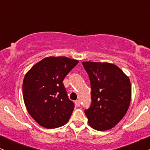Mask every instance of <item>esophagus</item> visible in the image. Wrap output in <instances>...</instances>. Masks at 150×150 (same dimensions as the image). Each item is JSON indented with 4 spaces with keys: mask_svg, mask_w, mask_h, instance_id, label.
Here are the masks:
<instances>
[{
    "mask_svg": "<svg viewBox=\"0 0 150 150\" xmlns=\"http://www.w3.org/2000/svg\"><path fill=\"white\" fill-rule=\"evenodd\" d=\"M75 104L76 105V106H79L80 105H81V101L80 100H76L75 101Z\"/></svg>",
    "mask_w": 150,
    "mask_h": 150,
    "instance_id": "1",
    "label": "esophagus"
}]
</instances>
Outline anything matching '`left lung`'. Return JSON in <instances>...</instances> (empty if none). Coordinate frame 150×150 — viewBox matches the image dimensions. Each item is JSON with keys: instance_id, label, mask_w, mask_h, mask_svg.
I'll list each match as a JSON object with an SVG mask.
<instances>
[{"instance_id": "1", "label": "left lung", "mask_w": 150, "mask_h": 150, "mask_svg": "<svg viewBox=\"0 0 150 150\" xmlns=\"http://www.w3.org/2000/svg\"><path fill=\"white\" fill-rule=\"evenodd\" d=\"M89 77L91 104L85 113L89 126L100 131L118 124L130 106L129 78L117 65L108 63L83 62Z\"/></svg>"}]
</instances>
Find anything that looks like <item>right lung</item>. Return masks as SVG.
<instances>
[{
	"label": "right lung",
	"instance_id": "add662e5",
	"mask_svg": "<svg viewBox=\"0 0 150 150\" xmlns=\"http://www.w3.org/2000/svg\"><path fill=\"white\" fill-rule=\"evenodd\" d=\"M78 63L65 57H49L26 74L22 84L24 104L40 126L56 128L69 121L74 104L69 99L63 81Z\"/></svg>",
	"mask_w": 150,
	"mask_h": 150
}]
</instances>
